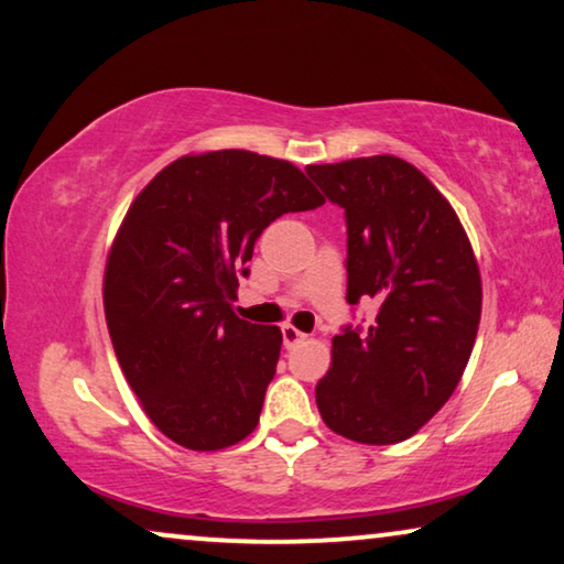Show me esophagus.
Masks as SVG:
<instances>
[{
    "label": "esophagus",
    "instance_id": "34e87169",
    "mask_svg": "<svg viewBox=\"0 0 564 564\" xmlns=\"http://www.w3.org/2000/svg\"><path fill=\"white\" fill-rule=\"evenodd\" d=\"M305 338H307L305 333H300L295 325H282V343H284V348H295L297 343H302Z\"/></svg>",
    "mask_w": 564,
    "mask_h": 564
}]
</instances>
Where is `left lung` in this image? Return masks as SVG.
<instances>
[{"instance_id": "obj_1", "label": "left lung", "mask_w": 564, "mask_h": 564, "mask_svg": "<svg viewBox=\"0 0 564 564\" xmlns=\"http://www.w3.org/2000/svg\"><path fill=\"white\" fill-rule=\"evenodd\" d=\"M305 173L346 210V300L379 305L369 328L346 325L333 338L317 410L356 443H402L435 417L468 366L478 262L451 203L410 162L377 154Z\"/></svg>"}]
</instances>
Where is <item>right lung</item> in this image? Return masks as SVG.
Instances as JSON below:
<instances>
[{
	"label": "right lung",
	"instance_id": "1",
	"mask_svg": "<svg viewBox=\"0 0 564 564\" xmlns=\"http://www.w3.org/2000/svg\"><path fill=\"white\" fill-rule=\"evenodd\" d=\"M288 160L247 150L185 154L129 206L104 274L113 354L147 417L187 451L251 435L282 333L234 313L264 228L323 206Z\"/></svg>",
	"mask_w": 564,
	"mask_h": 564
}]
</instances>
